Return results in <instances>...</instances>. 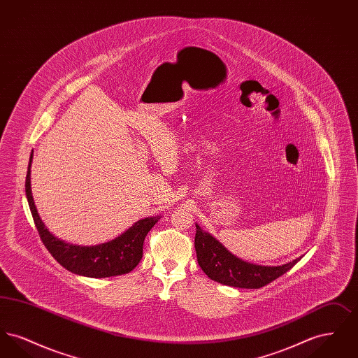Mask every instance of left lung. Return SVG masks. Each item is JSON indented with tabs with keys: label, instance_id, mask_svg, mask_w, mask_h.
Listing matches in <instances>:
<instances>
[{
	"label": "left lung",
	"instance_id": "obj_1",
	"mask_svg": "<svg viewBox=\"0 0 358 358\" xmlns=\"http://www.w3.org/2000/svg\"><path fill=\"white\" fill-rule=\"evenodd\" d=\"M194 247L197 262L208 278L225 286L260 289L292 268L301 257L282 266H259L231 254L217 238L196 224Z\"/></svg>",
	"mask_w": 358,
	"mask_h": 358
}]
</instances>
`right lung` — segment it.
Masks as SVG:
<instances>
[{"label": "right lung", "instance_id": "add662e5", "mask_svg": "<svg viewBox=\"0 0 358 358\" xmlns=\"http://www.w3.org/2000/svg\"><path fill=\"white\" fill-rule=\"evenodd\" d=\"M31 165L32 155L25 180L28 204L38 235L56 262L71 273L88 278H108L133 271L143 255L145 238L155 222L159 220V216L146 217L134 222L133 227L124 231L118 238L107 243L90 247L69 244L53 236L37 213L31 190Z\"/></svg>", "mask_w": 358, "mask_h": 358}]
</instances>
